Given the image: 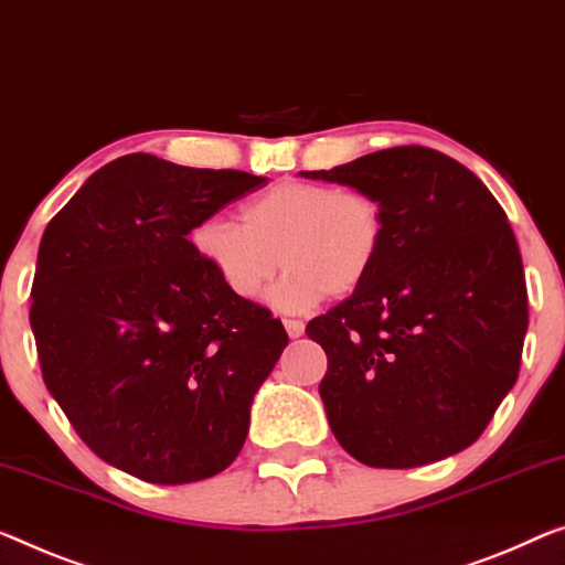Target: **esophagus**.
Masks as SVG:
<instances>
[{"label":"esophagus","mask_w":565,"mask_h":565,"mask_svg":"<svg viewBox=\"0 0 565 565\" xmlns=\"http://www.w3.org/2000/svg\"><path fill=\"white\" fill-rule=\"evenodd\" d=\"M282 326H285V331H288V335H290V338H300L302 333H306V323H302V320L285 318V320H282Z\"/></svg>","instance_id":"1"}]
</instances>
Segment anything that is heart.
I'll return each instance as SVG.
<instances>
[{
	"mask_svg": "<svg viewBox=\"0 0 565 565\" xmlns=\"http://www.w3.org/2000/svg\"><path fill=\"white\" fill-rule=\"evenodd\" d=\"M194 253L234 298L253 302L285 267L273 306L302 312L328 292L361 290L386 245V210L366 189L285 179L242 206V224L212 216L192 232Z\"/></svg>",
	"mask_w": 565,
	"mask_h": 565,
	"instance_id": "heart-1",
	"label": "heart"
}]
</instances>
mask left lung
I'll return each mask as SVG.
<instances>
[{"label": "left lung", "mask_w": 565, "mask_h": 565, "mask_svg": "<svg viewBox=\"0 0 565 565\" xmlns=\"http://www.w3.org/2000/svg\"><path fill=\"white\" fill-rule=\"evenodd\" d=\"M376 194L386 245L351 298L312 318L328 424L351 457L406 470L462 452L513 388L527 331L515 234L488 186L427 146H394L331 171Z\"/></svg>", "instance_id": "8db88e82"}]
</instances>
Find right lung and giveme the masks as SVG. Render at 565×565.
Returning <instances> with one entry per match:
<instances>
[{"instance_id": "obj_1", "label": "right lung", "mask_w": 565, "mask_h": 565, "mask_svg": "<svg viewBox=\"0 0 565 565\" xmlns=\"http://www.w3.org/2000/svg\"><path fill=\"white\" fill-rule=\"evenodd\" d=\"M265 184L128 153L42 234L30 308L42 379L77 437L138 480L184 484L230 467L288 345L280 320L234 298L189 239Z\"/></svg>"}]
</instances>
